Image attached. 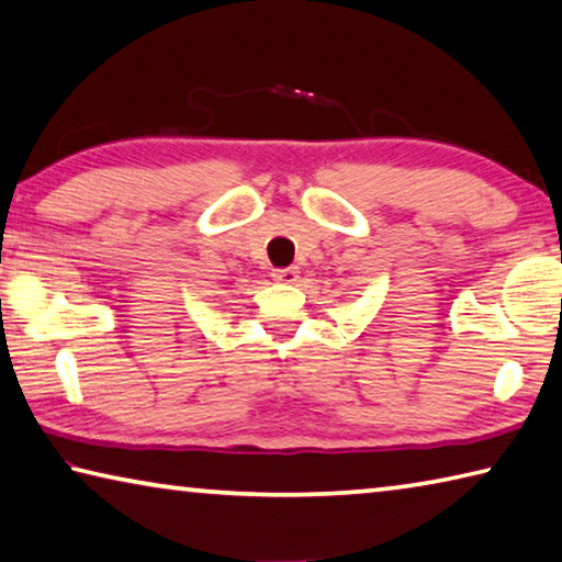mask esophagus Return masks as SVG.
<instances>
[{
    "label": "esophagus",
    "mask_w": 562,
    "mask_h": 562,
    "mask_svg": "<svg viewBox=\"0 0 562 562\" xmlns=\"http://www.w3.org/2000/svg\"><path fill=\"white\" fill-rule=\"evenodd\" d=\"M272 278L282 282V284H290V282L297 280V268H278L272 272Z\"/></svg>",
    "instance_id": "esophagus-1"
}]
</instances>
